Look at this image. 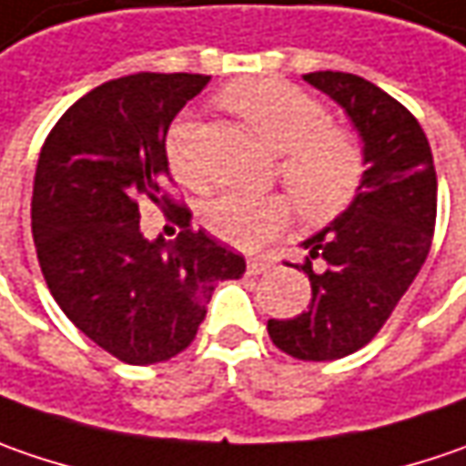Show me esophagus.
<instances>
[{
	"mask_svg": "<svg viewBox=\"0 0 466 466\" xmlns=\"http://www.w3.org/2000/svg\"><path fill=\"white\" fill-rule=\"evenodd\" d=\"M273 263L268 258H248V273L250 276H258V273H266L271 268Z\"/></svg>",
	"mask_w": 466,
	"mask_h": 466,
	"instance_id": "obj_1",
	"label": "esophagus"
}]
</instances>
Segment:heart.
Masks as SVG:
<instances>
[{
    "mask_svg": "<svg viewBox=\"0 0 466 466\" xmlns=\"http://www.w3.org/2000/svg\"><path fill=\"white\" fill-rule=\"evenodd\" d=\"M224 104L239 114L258 137L281 153L279 174L297 208L310 221L334 218L352 203L365 179V156L352 132L329 125V114L310 93L284 80L260 77L234 83ZM172 172L190 187L206 185L195 153V119L182 114L164 140ZM292 203L284 195L221 193L206 203L203 224L234 248L253 250L284 232Z\"/></svg>",
    "mask_w": 466,
    "mask_h": 466,
    "instance_id": "b5f03b06",
    "label": "heart"
}]
</instances>
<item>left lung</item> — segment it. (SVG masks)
I'll return each mask as SVG.
<instances>
[{"label":"left lung","instance_id":"obj_1","mask_svg":"<svg viewBox=\"0 0 466 466\" xmlns=\"http://www.w3.org/2000/svg\"><path fill=\"white\" fill-rule=\"evenodd\" d=\"M350 116L362 140L365 179L329 227L308 237L302 268L313 299L289 320H268L281 352L329 362L357 352L394 313L431 253L438 206L433 153L412 114L378 86L350 72H308ZM324 263L312 271V260Z\"/></svg>","mask_w":466,"mask_h":466}]
</instances>
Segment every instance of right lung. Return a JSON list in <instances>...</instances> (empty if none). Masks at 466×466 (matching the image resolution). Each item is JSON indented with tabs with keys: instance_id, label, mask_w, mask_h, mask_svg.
Listing matches in <instances>:
<instances>
[{
	"instance_id": "1",
	"label": "right lung",
	"mask_w": 466,
	"mask_h": 466,
	"mask_svg": "<svg viewBox=\"0 0 466 466\" xmlns=\"http://www.w3.org/2000/svg\"><path fill=\"white\" fill-rule=\"evenodd\" d=\"M206 75L137 72L75 101L49 132L33 179V242L51 297L101 350L127 365H156L190 347L218 281L245 258L190 229L148 240L139 203H174L167 130L206 88Z\"/></svg>"
}]
</instances>
